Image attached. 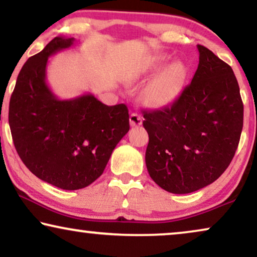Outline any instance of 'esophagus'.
I'll list each match as a JSON object with an SVG mask.
<instances>
[{
  "label": "esophagus",
  "mask_w": 257,
  "mask_h": 257,
  "mask_svg": "<svg viewBox=\"0 0 257 257\" xmlns=\"http://www.w3.org/2000/svg\"><path fill=\"white\" fill-rule=\"evenodd\" d=\"M143 124V118L140 117L138 113L133 112V113L130 114V125L132 127H137V126H140Z\"/></svg>",
  "instance_id": "34e87169"
}]
</instances>
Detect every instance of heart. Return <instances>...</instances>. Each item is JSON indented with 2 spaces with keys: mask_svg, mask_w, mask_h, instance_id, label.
Listing matches in <instances>:
<instances>
[{
  "mask_svg": "<svg viewBox=\"0 0 257 257\" xmlns=\"http://www.w3.org/2000/svg\"><path fill=\"white\" fill-rule=\"evenodd\" d=\"M170 59L171 56L168 54L151 56L144 62L139 70L138 76H137L138 79H145L161 70L146 84L143 90L142 100L147 107H166L173 103L181 92L186 76H187V66L184 62L174 61L165 67L164 65Z\"/></svg>",
  "mask_w": 257,
  "mask_h": 257,
  "instance_id": "1",
  "label": "heart"
}]
</instances>
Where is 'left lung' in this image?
Segmentation results:
<instances>
[{"label":"left lung","instance_id":"8db88e82","mask_svg":"<svg viewBox=\"0 0 257 257\" xmlns=\"http://www.w3.org/2000/svg\"><path fill=\"white\" fill-rule=\"evenodd\" d=\"M191 84L170 106L143 111L149 133L145 161L165 191L187 194L216 180L229 166L243 127V103L227 63L198 45Z\"/></svg>","mask_w":257,"mask_h":257}]
</instances>
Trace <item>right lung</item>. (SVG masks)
Wrapping results in <instances>:
<instances>
[{
    "mask_svg": "<svg viewBox=\"0 0 257 257\" xmlns=\"http://www.w3.org/2000/svg\"><path fill=\"white\" fill-rule=\"evenodd\" d=\"M55 37L21 69L9 103V126L21 160L56 187L75 191L100 177L114 147L128 132L125 104L107 106L87 93L58 99L48 86V59L72 47Z\"/></svg>",
    "mask_w": 257,
    "mask_h": 257,
    "instance_id": "1",
    "label": "right lung"
}]
</instances>
